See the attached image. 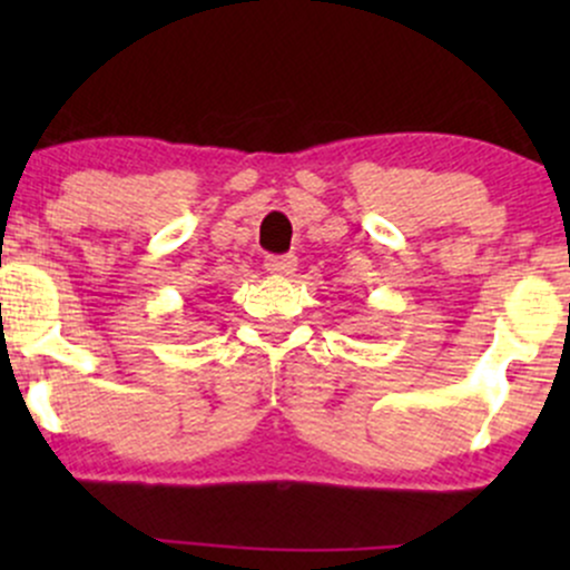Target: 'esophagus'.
<instances>
[{"label": "esophagus", "mask_w": 570, "mask_h": 570, "mask_svg": "<svg viewBox=\"0 0 570 570\" xmlns=\"http://www.w3.org/2000/svg\"><path fill=\"white\" fill-rule=\"evenodd\" d=\"M294 267H297V259H294L292 254H286V257H267L265 259V271L273 273V276H292Z\"/></svg>", "instance_id": "esophagus-1"}]
</instances>
